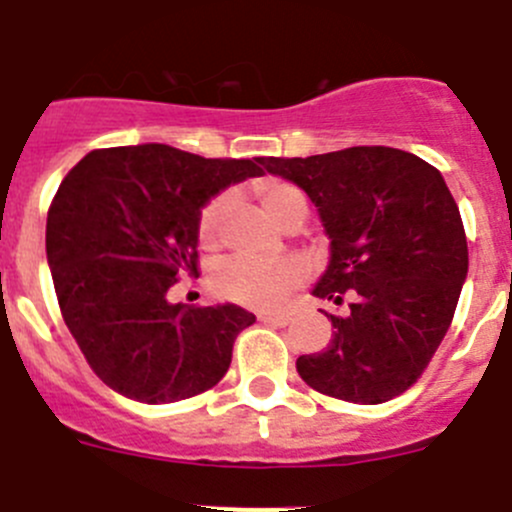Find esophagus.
<instances>
[{
	"label": "esophagus",
	"mask_w": 512,
	"mask_h": 512,
	"mask_svg": "<svg viewBox=\"0 0 512 512\" xmlns=\"http://www.w3.org/2000/svg\"><path fill=\"white\" fill-rule=\"evenodd\" d=\"M259 320L266 325H287L289 315H284V312H261Z\"/></svg>",
	"instance_id": "34e87169"
}]
</instances>
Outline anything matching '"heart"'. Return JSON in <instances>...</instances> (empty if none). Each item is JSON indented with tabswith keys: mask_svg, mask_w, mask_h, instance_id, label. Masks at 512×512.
Listing matches in <instances>:
<instances>
[{
	"mask_svg": "<svg viewBox=\"0 0 512 512\" xmlns=\"http://www.w3.org/2000/svg\"><path fill=\"white\" fill-rule=\"evenodd\" d=\"M266 215L277 225H289L307 217V197L295 184L282 179H261L253 184ZM228 210V197L215 194L197 217V238L202 248H215L220 241V228ZM307 277V266L300 259L261 261L251 256H233L223 261L212 274V289L220 300L238 302L259 310H274L289 295V289L300 287Z\"/></svg>",
	"mask_w": 512,
	"mask_h": 512,
	"instance_id": "1",
	"label": "heart"
}]
</instances>
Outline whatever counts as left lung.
<instances>
[{
    "mask_svg": "<svg viewBox=\"0 0 512 512\" xmlns=\"http://www.w3.org/2000/svg\"><path fill=\"white\" fill-rule=\"evenodd\" d=\"M318 207L330 261L312 295L341 305L333 338L297 359L312 390L379 405L413 387L441 346L461 284L467 235L441 171L415 153L356 146L307 158H264Z\"/></svg>",
    "mask_w": 512,
    "mask_h": 512,
    "instance_id": "left-lung-1",
    "label": "left lung"
}]
</instances>
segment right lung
<instances>
[{
	"mask_svg": "<svg viewBox=\"0 0 512 512\" xmlns=\"http://www.w3.org/2000/svg\"><path fill=\"white\" fill-rule=\"evenodd\" d=\"M264 158H202L164 143L99 148L58 187L45 253L61 315L107 387L130 400H187L225 377L235 336L256 323L238 305L166 300L197 274V217Z\"/></svg>",
	"mask_w": 512,
	"mask_h": 512,
	"instance_id": "obj_1",
	"label": "right lung"
}]
</instances>
